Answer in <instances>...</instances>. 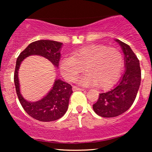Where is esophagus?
<instances>
[{"label": "esophagus", "mask_w": 152, "mask_h": 152, "mask_svg": "<svg viewBox=\"0 0 152 152\" xmlns=\"http://www.w3.org/2000/svg\"><path fill=\"white\" fill-rule=\"evenodd\" d=\"M72 89L74 91H84V89H82L81 88H78V87L76 86H73Z\"/></svg>", "instance_id": "1"}]
</instances>
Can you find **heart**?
I'll list each match as a JSON object with an SVG mask.
<instances>
[{
  "mask_svg": "<svg viewBox=\"0 0 152 152\" xmlns=\"http://www.w3.org/2000/svg\"><path fill=\"white\" fill-rule=\"evenodd\" d=\"M123 65V56L116 48L91 45L75 50L72 56L62 58L60 69L66 80L73 81L85 68L87 74L77 78L78 84L108 88L118 81Z\"/></svg>",
  "mask_w": 152,
  "mask_h": 152,
  "instance_id": "b5f03b06",
  "label": "heart"
}]
</instances>
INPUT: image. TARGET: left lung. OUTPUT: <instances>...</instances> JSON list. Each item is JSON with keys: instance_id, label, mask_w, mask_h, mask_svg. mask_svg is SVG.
<instances>
[{"instance_id": "obj_1", "label": "left lung", "mask_w": 152, "mask_h": 152, "mask_svg": "<svg viewBox=\"0 0 152 152\" xmlns=\"http://www.w3.org/2000/svg\"><path fill=\"white\" fill-rule=\"evenodd\" d=\"M124 54L125 71L119 81L111 90L99 94L97 102L93 105L95 113L102 117L119 116L132 106L141 83L139 61L129 45L115 40Z\"/></svg>"}]
</instances>
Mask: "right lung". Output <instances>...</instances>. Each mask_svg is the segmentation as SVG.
Instances as JSON below:
<instances>
[{
  "label": "right lung",
  "instance_id": "1",
  "mask_svg": "<svg viewBox=\"0 0 152 152\" xmlns=\"http://www.w3.org/2000/svg\"><path fill=\"white\" fill-rule=\"evenodd\" d=\"M63 43L50 40H40L30 43L18 56L16 60L14 83L20 104L29 116L41 121H52L61 118L69 107V98L73 93L70 84L56 78L53 87L42 99L36 102L26 100L20 93L18 71L24 59L31 56H40L48 59L58 68Z\"/></svg>",
  "mask_w": 152,
  "mask_h": 152
}]
</instances>
